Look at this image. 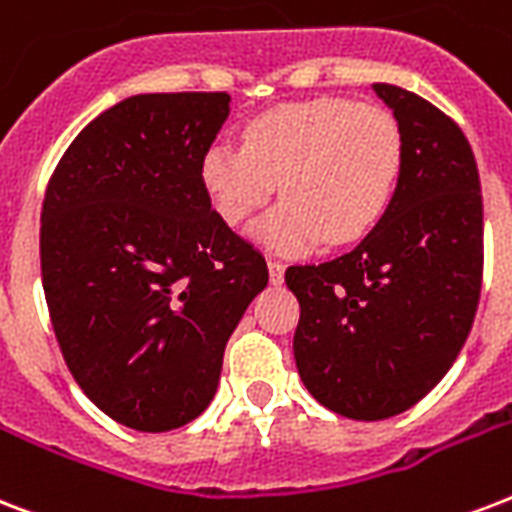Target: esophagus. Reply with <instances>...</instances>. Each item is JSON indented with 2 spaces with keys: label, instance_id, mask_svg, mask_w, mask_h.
Returning <instances> with one entry per match:
<instances>
[{
  "label": "esophagus",
  "instance_id": "34e87169",
  "mask_svg": "<svg viewBox=\"0 0 512 512\" xmlns=\"http://www.w3.org/2000/svg\"><path fill=\"white\" fill-rule=\"evenodd\" d=\"M268 273H271V284L284 282V263L279 260H268Z\"/></svg>",
  "mask_w": 512,
  "mask_h": 512
}]
</instances>
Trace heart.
Listing matches in <instances>:
<instances>
[{"label": "heart", "mask_w": 512, "mask_h": 512, "mask_svg": "<svg viewBox=\"0 0 512 512\" xmlns=\"http://www.w3.org/2000/svg\"><path fill=\"white\" fill-rule=\"evenodd\" d=\"M403 171L395 115L351 99L284 104L244 128L241 147L214 144L201 182L214 212L239 228L282 182L284 201L252 228L279 255H306L322 241L354 244L384 220Z\"/></svg>", "instance_id": "b5f03b06"}]
</instances>
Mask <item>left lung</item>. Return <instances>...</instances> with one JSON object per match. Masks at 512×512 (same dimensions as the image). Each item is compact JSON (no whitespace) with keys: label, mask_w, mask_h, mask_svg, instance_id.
<instances>
[{"label":"left lung","mask_w":512,"mask_h":512,"mask_svg":"<svg viewBox=\"0 0 512 512\" xmlns=\"http://www.w3.org/2000/svg\"><path fill=\"white\" fill-rule=\"evenodd\" d=\"M403 134V171L384 220L346 255L290 265L300 303L295 365L346 419L416 405L459 357L483 276V198L473 147L435 104L373 83Z\"/></svg>","instance_id":"obj_1"}]
</instances>
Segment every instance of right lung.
<instances>
[{
	"label": "right lung",
	"instance_id": "obj_1",
	"mask_svg": "<svg viewBox=\"0 0 512 512\" xmlns=\"http://www.w3.org/2000/svg\"><path fill=\"white\" fill-rule=\"evenodd\" d=\"M228 115V93L123 99L66 147L45 193L42 287L66 368L139 432L209 408L230 333L268 284L201 182Z\"/></svg>",
	"mask_w": 512,
	"mask_h": 512
}]
</instances>
